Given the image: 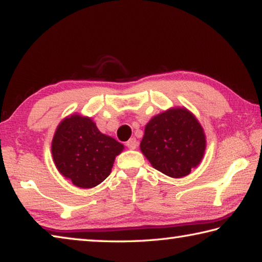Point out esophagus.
<instances>
[{
  "mask_svg": "<svg viewBox=\"0 0 262 262\" xmlns=\"http://www.w3.org/2000/svg\"><path fill=\"white\" fill-rule=\"evenodd\" d=\"M126 145L129 149H136L137 148V140L135 139V137H132V139H129L126 142Z\"/></svg>",
  "mask_w": 262,
  "mask_h": 262,
  "instance_id": "1",
  "label": "esophagus"
}]
</instances>
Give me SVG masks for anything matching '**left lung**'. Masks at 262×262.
<instances>
[{
    "label": "left lung",
    "instance_id": "obj_1",
    "mask_svg": "<svg viewBox=\"0 0 262 262\" xmlns=\"http://www.w3.org/2000/svg\"><path fill=\"white\" fill-rule=\"evenodd\" d=\"M140 147L156 170L181 178L201 162L206 137L192 113L186 108H172L149 121Z\"/></svg>",
    "mask_w": 262,
    "mask_h": 262
}]
</instances>
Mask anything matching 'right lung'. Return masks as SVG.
Listing matches in <instances>:
<instances>
[{
    "mask_svg": "<svg viewBox=\"0 0 262 262\" xmlns=\"http://www.w3.org/2000/svg\"><path fill=\"white\" fill-rule=\"evenodd\" d=\"M123 145L101 134L91 119L75 114L62 121L53 137L52 154L62 176L82 188H92L107 178Z\"/></svg>",
    "mask_w": 262,
    "mask_h": 262,
    "instance_id": "1",
    "label": "right lung"
}]
</instances>
